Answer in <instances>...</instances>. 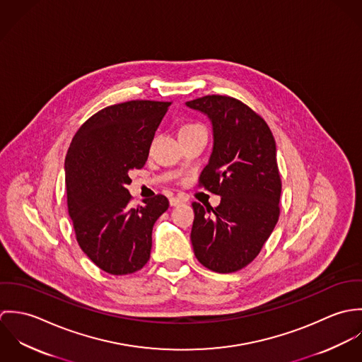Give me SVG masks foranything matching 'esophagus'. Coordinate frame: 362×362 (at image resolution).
I'll list each match as a JSON object with an SVG mask.
<instances>
[{"mask_svg": "<svg viewBox=\"0 0 362 362\" xmlns=\"http://www.w3.org/2000/svg\"><path fill=\"white\" fill-rule=\"evenodd\" d=\"M187 201H188V199H187L185 197L178 195V197H173V198H170V205H171V206H178V205L185 204Z\"/></svg>", "mask_w": 362, "mask_h": 362, "instance_id": "34e87169", "label": "esophagus"}]
</instances>
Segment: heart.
<instances>
[{
  "label": "heart",
  "mask_w": 362,
  "mask_h": 362,
  "mask_svg": "<svg viewBox=\"0 0 362 362\" xmlns=\"http://www.w3.org/2000/svg\"><path fill=\"white\" fill-rule=\"evenodd\" d=\"M204 129L205 128L202 125H199V124H187V125L181 127L180 135H182V134H192V132H198V131H204Z\"/></svg>",
  "instance_id": "b5f03b06"
}]
</instances>
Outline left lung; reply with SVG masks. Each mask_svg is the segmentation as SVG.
Returning a JSON list of instances; mask_svg holds the SVG:
<instances>
[{
    "label": "left lung",
    "mask_w": 362,
    "mask_h": 362,
    "mask_svg": "<svg viewBox=\"0 0 362 362\" xmlns=\"http://www.w3.org/2000/svg\"><path fill=\"white\" fill-rule=\"evenodd\" d=\"M185 105L211 124L213 148L201 184L221 198L214 209L192 204L194 252L213 272H237L258 257L279 220L276 142L267 124L237 99L211 95Z\"/></svg>",
    "instance_id": "8db88e82"
}]
</instances>
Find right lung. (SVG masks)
I'll return each mask as SVG.
<instances>
[{
	"instance_id": "1",
	"label": "right lung",
	"mask_w": 362,
	"mask_h": 362,
	"mask_svg": "<svg viewBox=\"0 0 362 362\" xmlns=\"http://www.w3.org/2000/svg\"><path fill=\"white\" fill-rule=\"evenodd\" d=\"M171 102L132 100L104 108L75 134L65 157L68 211L81 250L102 270L121 276L151 258L156 220L168 199L129 207V173L142 168Z\"/></svg>"
}]
</instances>
